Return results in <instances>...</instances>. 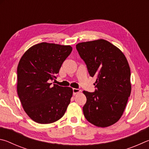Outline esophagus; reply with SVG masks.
<instances>
[{
	"mask_svg": "<svg viewBox=\"0 0 149 149\" xmlns=\"http://www.w3.org/2000/svg\"><path fill=\"white\" fill-rule=\"evenodd\" d=\"M72 91H73V94H76V93H78L80 92V89H77V88H73Z\"/></svg>",
	"mask_w": 149,
	"mask_h": 149,
	"instance_id": "esophagus-1",
	"label": "esophagus"
}]
</instances>
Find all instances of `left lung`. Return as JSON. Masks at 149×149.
Instances as JSON below:
<instances>
[{
	"label": "left lung",
	"mask_w": 149,
	"mask_h": 149,
	"mask_svg": "<svg viewBox=\"0 0 149 149\" xmlns=\"http://www.w3.org/2000/svg\"><path fill=\"white\" fill-rule=\"evenodd\" d=\"M76 48L90 76L96 78L95 92L83 91L87 99L84 115L96 126H110L121 118L131 93L128 62L120 49L103 39L80 42Z\"/></svg>",
	"instance_id": "8db88e82"
}]
</instances>
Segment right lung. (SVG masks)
I'll return each mask as SVG.
<instances>
[{
	"label": "right lung",
	"instance_id": "add662e5",
	"mask_svg": "<svg viewBox=\"0 0 149 149\" xmlns=\"http://www.w3.org/2000/svg\"><path fill=\"white\" fill-rule=\"evenodd\" d=\"M70 46L41 42L28 49L17 66V91L23 109L39 124H50L64 115L72 89L50 80L56 79L63 63L72 52Z\"/></svg>",
	"mask_w": 149,
	"mask_h": 149
}]
</instances>
